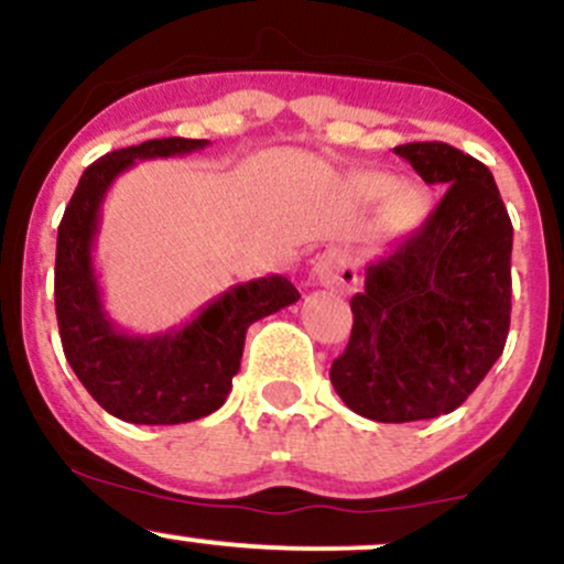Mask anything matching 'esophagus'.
<instances>
[{
	"label": "esophagus",
	"mask_w": 564,
	"mask_h": 564,
	"mask_svg": "<svg viewBox=\"0 0 564 564\" xmlns=\"http://www.w3.org/2000/svg\"><path fill=\"white\" fill-rule=\"evenodd\" d=\"M313 275H315V281L323 283L326 289H334V291H349L352 289V283L358 281L352 264H349L341 254H334V251L321 254L318 260H315Z\"/></svg>",
	"instance_id": "1"
}]
</instances>
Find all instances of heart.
I'll return each instance as SVG.
<instances>
[{
  "instance_id": "1",
  "label": "heart",
  "mask_w": 564,
  "mask_h": 564,
  "mask_svg": "<svg viewBox=\"0 0 564 564\" xmlns=\"http://www.w3.org/2000/svg\"><path fill=\"white\" fill-rule=\"evenodd\" d=\"M394 180L384 177V174H364V177L355 183V193L364 200H379L384 198V223L392 228H405L416 215V196H413L408 187H398L392 191Z\"/></svg>"
}]
</instances>
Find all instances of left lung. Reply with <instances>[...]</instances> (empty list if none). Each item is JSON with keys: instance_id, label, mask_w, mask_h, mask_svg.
Wrapping results in <instances>:
<instances>
[{"instance_id": "1", "label": "left lung", "mask_w": 564, "mask_h": 564, "mask_svg": "<svg viewBox=\"0 0 564 564\" xmlns=\"http://www.w3.org/2000/svg\"><path fill=\"white\" fill-rule=\"evenodd\" d=\"M440 200L419 230L368 262L336 394L384 424L456 411L501 358L511 313V219L494 174L448 142L394 148Z\"/></svg>"}]
</instances>
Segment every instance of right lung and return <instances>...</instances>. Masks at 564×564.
Returning <instances> with one entry per match:
<instances>
[{
    "label": "right lung",
    "mask_w": 564,
    "mask_h": 564,
    "mask_svg": "<svg viewBox=\"0 0 564 564\" xmlns=\"http://www.w3.org/2000/svg\"><path fill=\"white\" fill-rule=\"evenodd\" d=\"M209 140L164 138L121 148L84 170L57 228L55 313L63 352L87 392L129 424H185L228 400L254 321L300 300L283 275L238 283L164 334L121 332L106 313L93 249L108 187L138 161L204 151Z\"/></svg>",
    "instance_id": "right-lung-1"
}]
</instances>
